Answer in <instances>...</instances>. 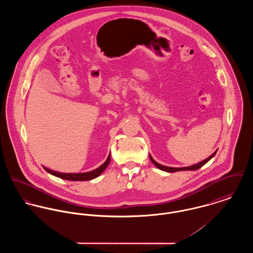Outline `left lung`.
<instances>
[{"label": "left lung", "instance_id": "left-lung-1", "mask_svg": "<svg viewBox=\"0 0 253 253\" xmlns=\"http://www.w3.org/2000/svg\"><path fill=\"white\" fill-rule=\"evenodd\" d=\"M216 152L217 150L212 155H211L209 158H207L206 160H204V161H202V162H200V163H198V164H196V165H193V166H190V167H185V168H171V167L163 166V165L157 163V162L152 158L151 155H150V160H151V162H152L158 169H162V170H165V171H168V172H175V171H181V170H196V169H199L200 168H202L205 164H207L212 157H214V155L216 154Z\"/></svg>", "mask_w": 253, "mask_h": 253}]
</instances>
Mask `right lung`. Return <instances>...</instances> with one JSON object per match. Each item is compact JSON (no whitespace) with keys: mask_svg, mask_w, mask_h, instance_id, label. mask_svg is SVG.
<instances>
[{"mask_svg":"<svg viewBox=\"0 0 253 253\" xmlns=\"http://www.w3.org/2000/svg\"><path fill=\"white\" fill-rule=\"evenodd\" d=\"M110 161H111V154H109L108 158L107 160L103 163V165H101L99 168L91 170V171H87V172H78V173H65V172H59V171H55V170H51L45 167H43V169L49 172L50 174L54 175V176H57L59 178H62V179H65V180H71V181H86L91 180V179H94L96 178L97 176H99L105 169L106 168L108 167L109 164H110Z\"/></svg>","mask_w":253,"mask_h":253,"instance_id":"1","label":"right lung"}]
</instances>
